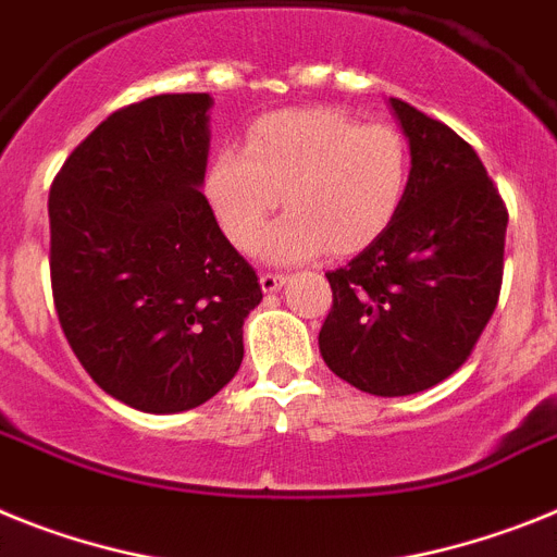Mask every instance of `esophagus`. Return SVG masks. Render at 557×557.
Masks as SVG:
<instances>
[{"instance_id":"34e87169","label":"esophagus","mask_w":557,"mask_h":557,"mask_svg":"<svg viewBox=\"0 0 557 557\" xmlns=\"http://www.w3.org/2000/svg\"><path fill=\"white\" fill-rule=\"evenodd\" d=\"M284 282H287V275L284 273H261L259 284L264 293H275V289H282Z\"/></svg>"}]
</instances>
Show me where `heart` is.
Segmentation results:
<instances>
[{
  "instance_id": "1",
  "label": "heart",
  "mask_w": 557,
  "mask_h": 557,
  "mask_svg": "<svg viewBox=\"0 0 557 557\" xmlns=\"http://www.w3.org/2000/svg\"><path fill=\"white\" fill-rule=\"evenodd\" d=\"M411 185V149L394 126H363L337 109H284L256 121L245 149L225 146L206 169L222 233L250 250L270 213L289 208L261 242L268 261L358 253L386 231Z\"/></svg>"
}]
</instances>
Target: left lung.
I'll list each match as a JSON object with an SVG mask.
<instances>
[{
    "mask_svg": "<svg viewBox=\"0 0 557 557\" xmlns=\"http://www.w3.org/2000/svg\"><path fill=\"white\" fill-rule=\"evenodd\" d=\"M411 149L397 220L349 264L326 273L332 310L321 358L377 397L425 392L468 360L496 310L507 208L470 143L392 98Z\"/></svg>",
    "mask_w": 557,
    "mask_h": 557,
    "instance_id": "left-lung-1",
    "label": "left lung"
}]
</instances>
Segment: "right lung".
Instances as JSON below:
<instances>
[{"label": "right lung", "instance_id": "add662e5", "mask_svg": "<svg viewBox=\"0 0 557 557\" xmlns=\"http://www.w3.org/2000/svg\"><path fill=\"white\" fill-rule=\"evenodd\" d=\"M208 92L117 109L50 188V282L75 358L107 394L177 414L225 388L261 301L208 206Z\"/></svg>", "mask_w": 557, "mask_h": 557}]
</instances>
